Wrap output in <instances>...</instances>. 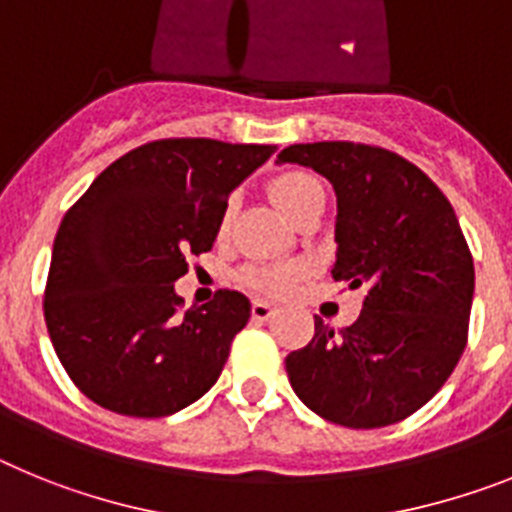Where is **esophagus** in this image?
I'll return each instance as SVG.
<instances>
[{"label":"esophagus","instance_id":"obj_1","mask_svg":"<svg viewBox=\"0 0 512 512\" xmlns=\"http://www.w3.org/2000/svg\"><path fill=\"white\" fill-rule=\"evenodd\" d=\"M275 314V306L268 304V301H252V317L257 319V322H265V319H270Z\"/></svg>","mask_w":512,"mask_h":512}]
</instances>
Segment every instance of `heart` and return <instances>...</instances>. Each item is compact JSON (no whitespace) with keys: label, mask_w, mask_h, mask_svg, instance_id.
I'll use <instances>...</instances> for the list:
<instances>
[{"label":"heart","mask_w":512,"mask_h":512,"mask_svg":"<svg viewBox=\"0 0 512 512\" xmlns=\"http://www.w3.org/2000/svg\"><path fill=\"white\" fill-rule=\"evenodd\" d=\"M319 195H324L322 182L314 175H309V172H283V175H278L270 182V198L291 219H296ZM231 216H234V201L226 203L224 216H221V229L229 226ZM301 275H304L301 265H273V268L252 265V268H247L242 273V283L247 288H252V291L281 296V293H286L293 283L299 281Z\"/></svg>","instance_id":"1"}]
</instances>
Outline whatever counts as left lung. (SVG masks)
<instances>
[{"label": "left lung", "instance_id": "1", "mask_svg": "<svg viewBox=\"0 0 512 512\" xmlns=\"http://www.w3.org/2000/svg\"><path fill=\"white\" fill-rule=\"evenodd\" d=\"M278 162L311 167L337 193L335 281L366 288L361 317L286 358L296 397L355 430L410 417L459 363L469 332L474 260L441 188L381 146L293 144Z\"/></svg>", "mask_w": 512, "mask_h": 512}]
</instances>
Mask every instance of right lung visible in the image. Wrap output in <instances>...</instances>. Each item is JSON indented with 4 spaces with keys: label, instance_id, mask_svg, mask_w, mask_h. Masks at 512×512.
<instances>
[{
    "label": "right lung",
    "instance_id": "add662e5",
    "mask_svg": "<svg viewBox=\"0 0 512 512\" xmlns=\"http://www.w3.org/2000/svg\"><path fill=\"white\" fill-rule=\"evenodd\" d=\"M275 146L162 139L128 151L66 211L43 314L84 397L128 417H164L221 376L250 299L219 291L180 311L188 255L213 247L229 193Z\"/></svg>",
    "mask_w": 512,
    "mask_h": 512
}]
</instances>
